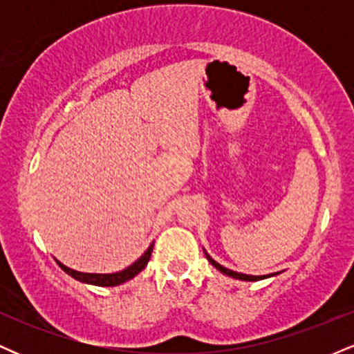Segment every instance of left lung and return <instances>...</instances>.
I'll return each mask as SVG.
<instances>
[{
	"mask_svg": "<svg viewBox=\"0 0 354 354\" xmlns=\"http://www.w3.org/2000/svg\"><path fill=\"white\" fill-rule=\"evenodd\" d=\"M205 254H206V258H208V261L211 263V265H213L214 268H216V270L221 271V273H225V274L231 276V278L243 279V281H258V279H263V278H268V276H271V274H268V276H251V274H243V273H236V271H233V270H228V268L221 266V265H219V263L214 261V259L211 258V256H209L208 253H206V251H205Z\"/></svg>",
	"mask_w": 354,
	"mask_h": 354,
	"instance_id": "obj_1",
	"label": "left lung"
}]
</instances>
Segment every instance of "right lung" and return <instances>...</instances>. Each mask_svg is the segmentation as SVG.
<instances>
[{
  "mask_svg": "<svg viewBox=\"0 0 354 354\" xmlns=\"http://www.w3.org/2000/svg\"><path fill=\"white\" fill-rule=\"evenodd\" d=\"M151 251H153V245H149L148 250L145 251V254L141 256L140 259H136L131 266L124 268L123 271H118V273H109V274H98V273H81V271H75L71 268L61 265L59 261H56L61 266V270L64 273H68L71 278L78 279L81 283H88V284H95V286H118V284L129 281L131 278L140 273V271L145 270V266L148 265L149 258H151Z\"/></svg>",
  "mask_w": 354,
  "mask_h": 354,
  "instance_id": "add662e5",
  "label": "right lung"
}]
</instances>
